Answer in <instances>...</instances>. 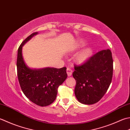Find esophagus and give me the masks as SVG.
Returning a JSON list of instances; mask_svg holds the SVG:
<instances>
[{
	"instance_id": "34e87169",
	"label": "esophagus",
	"mask_w": 130,
	"mask_h": 130,
	"mask_svg": "<svg viewBox=\"0 0 130 130\" xmlns=\"http://www.w3.org/2000/svg\"><path fill=\"white\" fill-rule=\"evenodd\" d=\"M73 72V70L71 69L70 68H68L67 69V73L68 74V77H70L71 75H72V74Z\"/></svg>"
}]
</instances>
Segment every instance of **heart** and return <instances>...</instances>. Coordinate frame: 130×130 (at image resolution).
I'll use <instances>...</instances> for the list:
<instances>
[{"label": "heart", "mask_w": 130, "mask_h": 130, "mask_svg": "<svg viewBox=\"0 0 130 130\" xmlns=\"http://www.w3.org/2000/svg\"><path fill=\"white\" fill-rule=\"evenodd\" d=\"M86 44L85 41H80L79 44V47H83ZM92 53V49L90 47H88L83 50L79 53L76 56L75 60L78 63H82L86 62L91 57Z\"/></svg>", "instance_id": "heart-1"}]
</instances>
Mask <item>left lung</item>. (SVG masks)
Returning a JSON list of instances; mask_svg holds the SVG:
<instances>
[{
  "label": "left lung",
  "mask_w": 130,
  "mask_h": 130,
  "mask_svg": "<svg viewBox=\"0 0 130 130\" xmlns=\"http://www.w3.org/2000/svg\"><path fill=\"white\" fill-rule=\"evenodd\" d=\"M75 95L79 102L95 104L106 92L113 77V61L109 49L93 55L81 65H74Z\"/></svg>",
  "instance_id": "obj_1"
}]
</instances>
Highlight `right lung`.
Returning a JSON list of instances; mask_svg holds the SVG:
<instances>
[{"mask_svg": "<svg viewBox=\"0 0 130 130\" xmlns=\"http://www.w3.org/2000/svg\"><path fill=\"white\" fill-rule=\"evenodd\" d=\"M38 34L30 35L22 42L18 49L17 76L23 93L37 105L45 106L51 104L56 98L57 88L67 78V68H45L32 69L25 63L22 56V46Z\"/></svg>", "mask_w": 130, "mask_h": 130, "instance_id": "add662e5", "label": "right lung"}]
</instances>
